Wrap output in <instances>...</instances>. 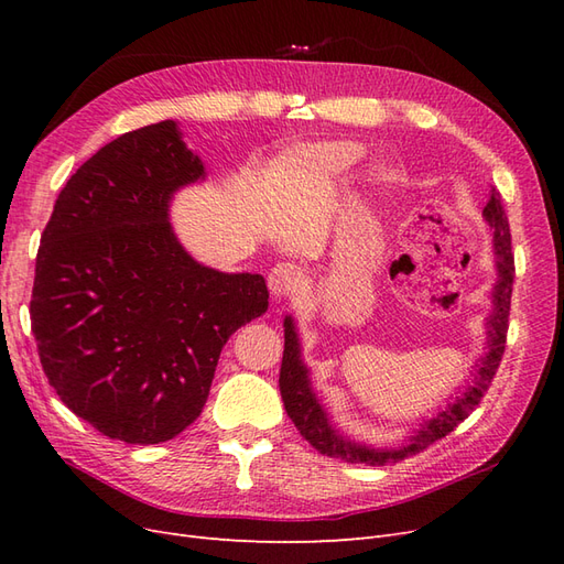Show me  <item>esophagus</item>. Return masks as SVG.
I'll return each mask as SVG.
<instances>
[{
	"label": "esophagus",
	"mask_w": 564,
	"mask_h": 564,
	"mask_svg": "<svg viewBox=\"0 0 564 564\" xmlns=\"http://www.w3.org/2000/svg\"><path fill=\"white\" fill-rule=\"evenodd\" d=\"M299 284H301V270L294 263H278L268 275L270 294L275 299H282L289 292H294Z\"/></svg>",
	"instance_id": "1"
}]
</instances>
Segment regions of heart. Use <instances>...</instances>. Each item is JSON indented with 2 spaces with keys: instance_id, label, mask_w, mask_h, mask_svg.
Wrapping results in <instances>:
<instances>
[{
  "instance_id": "b5f03b06",
  "label": "heart",
  "mask_w": 564,
  "mask_h": 564,
  "mask_svg": "<svg viewBox=\"0 0 564 564\" xmlns=\"http://www.w3.org/2000/svg\"><path fill=\"white\" fill-rule=\"evenodd\" d=\"M362 148L355 143H327V145H317L305 152H296L286 160L284 169L286 174H301V172H311L315 166H346L352 164L355 160H360Z\"/></svg>"
}]
</instances>
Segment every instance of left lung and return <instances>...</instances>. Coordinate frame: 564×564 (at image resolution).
<instances>
[{
	"label": "left lung",
	"instance_id": "8db88e82",
	"mask_svg": "<svg viewBox=\"0 0 564 564\" xmlns=\"http://www.w3.org/2000/svg\"><path fill=\"white\" fill-rule=\"evenodd\" d=\"M482 216L491 228L494 235V253H497V284L491 292V313L487 315L485 329H487V344L485 355L475 362L470 379L464 388L447 400V404L440 409L433 419H425L419 423V429L406 435V440L398 447H371L365 442L350 440L332 423L327 409L317 400L311 371L303 362L301 355V340L296 332V322L292 315L284 317V355H282V369H280V392L289 419L294 421L299 433L311 442V445L332 458L348 460V464H367V466H386L398 464V460L419 454L433 442L449 435L456 425L468 419L473 409L480 404L482 395L487 392L494 373L501 365V355L506 350V332H508V313H510V294H513V278H516V263L513 253H510V228L503 202L497 187L489 191V202L482 209Z\"/></svg>",
	"mask_w": 564,
	"mask_h": 564
}]
</instances>
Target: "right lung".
I'll list each match as a JSON object with an SVG mask.
<instances>
[{"label":"right lung","mask_w":564,"mask_h":564,"mask_svg":"<svg viewBox=\"0 0 564 564\" xmlns=\"http://www.w3.org/2000/svg\"><path fill=\"white\" fill-rule=\"evenodd\" d=\"M204 176L174 119L129 131L70 176L42 235L30 319L46 379L127 445L183 433L228 338L268 311L261 275L202 265L169 224Z\"/></svg>","instance_id":"right-lung-1"}]
</instances>
